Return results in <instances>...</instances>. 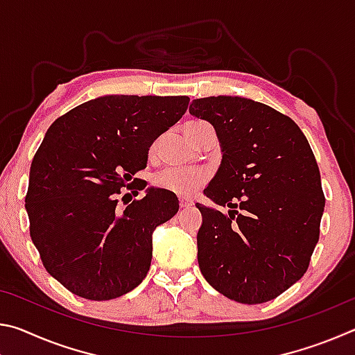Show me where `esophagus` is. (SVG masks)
<instances>
[{
  "label": "esophagus",
  "mask_w": 355,
  "mask_h": 355,
  "mask_svg": "<svg viewBox=\"0 0 355 355\" xmlns=\"http://www.w3.org/2000/svg\"><path fill=\"white\" fill-rule=\"evenodd\" d=\"M178 203H180V207H182V208L192 207V200L191 199H186V197H182V199L178 200Z\"/></svg>",
  "instance_id": "1"
}]
</instances>
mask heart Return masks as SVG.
I'll list each match as a JSON object with an SVG mask.
<instances>
[{"label": "heart", "mask_w": 355, "mask_h": 355, "mask_svg": "<svg viewBox=\"0 0 355 355\" xmlns=\"http://www.w3.org/2000/svg\"><path fill=\"white\" fill-rule=\"evenodd\" d=\"M199 123V122H192ZM208 182L205 171H180L163 169L153 175V184L156 188L173 192L177 196H192Z\"/></svg>", "instance_id": "obj_1"}]
</instances>
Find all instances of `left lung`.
<instances>
[{"mask_svg":"<svg viewBox=\"0 0 355 355\" xmlns=\"http://www.w3.org/2000/svg\"><path fill=\"white\" fill-rule=\"evenodd\" d=\"M189 112L213 125L224 153L203 192L230 208L197 203L200 271L228 299L268 302L307 272L320 239L326 197L315 155L290 117L258 101L197 98Z\"/></svg>","mask_w":355,"mask_h":355,"instance_id":"8db88e82","label":"left lung"}]
</instances>
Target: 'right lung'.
Masks as SVG:
<instances>
[{
  "mask_svg": "<svg viewBox=\"0 0 355 355\" xmlns=\"http://www.w3.org/2000/svg\"><path fill=\"white\" fill-rule=\"evenodd\" d=\"M188 105L184 95H107L73 107L48 128L29 171V235L48 274L76 296L116 299L146 279L152 233L177 214L178 200L173 192L150 188L120 208V189L137 194L146 188L144 180L129 182Z\"/></svg>",
  "mask_w": 355,
  "mask_h": 355,
  "instance_id": "obj_1",
  "label": "right lung"
}]
</instances>
